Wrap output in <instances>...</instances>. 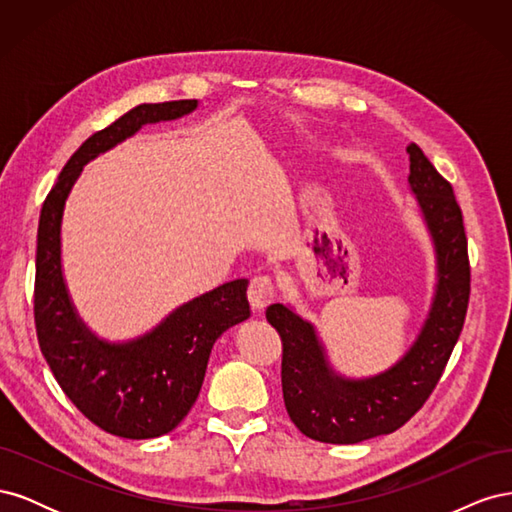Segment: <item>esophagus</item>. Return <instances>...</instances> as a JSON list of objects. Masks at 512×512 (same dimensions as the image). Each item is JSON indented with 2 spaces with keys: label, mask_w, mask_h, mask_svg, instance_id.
Returning <instances> with one entry per match:
<instances>
[{
  "label": "esophagus",
  "mask_w": 512,
  "mask_h": 512,
  "mask_svg": "<svg viewBox=\"0 0 512 512\" xmlns=\"http://www.w3.org/2000/svg\"><path fill=\"white\" fill-rule=\"evenodd\" d=\"M247 299H250V305L260 312L265 309L273 299H275V286L269 275H256L252 277L250 288H247Z\"/></svg>",
  "instance_id": "obj_1"
}]
</instances>
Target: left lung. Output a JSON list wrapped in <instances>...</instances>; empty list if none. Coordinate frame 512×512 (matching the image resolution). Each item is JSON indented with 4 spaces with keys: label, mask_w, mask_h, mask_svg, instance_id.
I'll return each instance as SVG.
<instances>
[{
    "label": "left lung",
    "mask_w": 512,
    "mask_h": 512,
    "mask_svg": "<svg viewBox=\"0 0 512 512\" xmlns=\"http://www.w3.org/2000/svg\"><path fill=\"white\" fill-rule=\"evenodd\" d=\"M410 153V190L436 250V292L410 350L382 374L344 378L331 367L312 322L273 303L267 320L282 337V391L290 421L307 438L356 444L393 433L436 389L463 329L470 299L468 239L448 183L418 145Z\"/></svg>",
    "instance_id": "left-lung-1"
}]
</instances>
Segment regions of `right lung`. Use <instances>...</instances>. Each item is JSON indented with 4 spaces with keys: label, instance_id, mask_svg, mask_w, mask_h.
Returning <instances> with one entry per match:
<instances>
[{
    "label": "right lung",
    "instance_id": "1",
    "mask_svg": "<svg viewBox=\"0 0 512 512\" xmlns=\"http://www.w3.org/2000/svg\"><path fill=\"white\" fill-rule=\"evenodd\" d=\"M198 100L138 104L91 134L46 196L36 250L34 318L38 344L61 391L91 423L119 438L147 440L173 431L205 380L211 348L226 329L250 318L247 280L226 282L170 312L156 329L111 344L76 314L61 271V218L83 166L147 123L179 119Z\"/></svg>",
    "mask_w": 512,
    "mask_h": 512
}]
</instances>
